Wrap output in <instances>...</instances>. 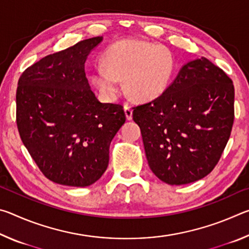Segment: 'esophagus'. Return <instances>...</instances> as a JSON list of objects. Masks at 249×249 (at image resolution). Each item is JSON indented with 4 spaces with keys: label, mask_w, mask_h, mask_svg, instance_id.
<instances>
[{
    "label": "esophagus",
    "mask_w": 249,
    "mask_h": 249,
    "mask_svg": "<svg viewBox=\"0 0 249 249\" xmlns=\"http://www.w3.org/2000/svg\"><path fill=\"white\" fill-rule=\"evenodd\" d=\"M124 112H125V115H126V119H127L128 121H130L133 119V109L132 107H129V105L126 104L124 107Z\"/></svg>",
    "instance_id": "esophagus-1"
}]
</instances>
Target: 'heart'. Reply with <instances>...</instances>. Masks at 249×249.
I'll list each match as a JSON object with an SVG mask.
<instances>
[{
    "label": "heart",
    "mask_w": 249,
    "mask_h": 249,
    "mask_svg": "<svg viewBox=\"0 0 249 249\" xmlns=\"http://www.w3.org/2000/svg\"><path fill=\"white\" fill-rule=\"evenodd\" d=\"M174 71V54L166 46L124 40L111 46L103 62L95 65L93 82L103 96L114 99L121 90L119 80L124 79L127 93L147 102L165 93Z\"/></svg>",
    "instance_id": "b5f03b06"
}]
</instances>
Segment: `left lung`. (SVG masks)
<instances>
[{
	"instance_id": "obj_1",
	"label": "left lung",
	"mask_w": 249,
	"mask_h": 249,
	"mask_svg": "<svg viewBox=\"0 0 249 249\" xmlns=\"http://www.w3.org/2000/svg\"><path fill=\"white\" fill-rule=\"evenodd\" d=\"M234 95L229 75L201 57L182 66L161 96L134 107L157 178L188 184L214 169L233 127Z\"/></svg>"
}]
</instances>
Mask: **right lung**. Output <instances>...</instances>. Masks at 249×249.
I'll return each instance as SVG.
<instances>
[{"label": "right lung", "mask_w": 249, "mask_h": 249, "mask_svg": "<svg viewBox=\"0 0 249 249\" xmlns=\"http://www.w3.org/2000/svg\"><path fill=\"white\" fill-rule=\"evenodd\" d=\"M103 37L79 41L28 67L16 91L20 140L46 178L88 187L108 165L109 144L125 123L120 104L101 103L84 64Z\"/></svg>", "instance_id": "right-lung-1"}]
</instances>
